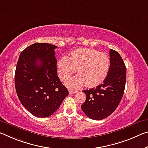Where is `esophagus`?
<instances>
[{
  "label": "esophagus",
  "instance_id": "1",
  "mask_svg": "<svg viewBox=\"0 0 148 148\" xmlns=\"http://www.w3.org/2000/svg\"><path fill=\"white\" fill-rule=\"evenodd\" d=\"M77 92H78V91H74V90H69V93H70V94H73V93H77Z\"/></svg>",
  "mask_w": 148,
  "mask_h": 148
}]
</instances>
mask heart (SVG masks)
I'll return each instance as SVG.
<instances>
[{"label":"heart","mask_w":148,"mask_h":148,"mask_svg":"<svg viewBox=\"0 0 148 148\" xmlns=\"http://www.w3.org/2000/svg\"><path fill=\"white\" fill-rule=\"evenodd\" d=\"M110 59L106 53L91 48H82L74 51L70 57L64 55L58 60L57 70L60 78L71 88H79L86 85L93 88L101 84L109 72Z\"/></svg>","instance_id":"obj_1"}]
</instances>
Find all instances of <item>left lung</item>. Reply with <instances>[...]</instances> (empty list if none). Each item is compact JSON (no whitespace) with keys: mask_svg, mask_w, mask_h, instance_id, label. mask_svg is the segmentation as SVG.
<instances>
[{"mask_svg":"<svg viewBox=\"0 0 148 148\" xmlns=\"http://www.w3.org/2000/svg\"><path fill=\"white\" fill-rule=\"evenodd\" d=\"M110 68L103 81L95 88L84 90L86 99L81 105L83 112L93 120H102L111 114L123 97L126 79V68L118 52L110 50Z\"/></svg>","mask_w":148,"mask_h":148,"instance_id":"1","label":"left lung"}]
</instances>
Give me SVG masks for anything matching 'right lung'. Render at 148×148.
<instances>
[{
	"label": "right lung",
	"mask_w": 148,
	"mask_h": 148,
	"mask_svg": "<svg viewBox=\"0 0 148 148\" xmlns=\"http://www.w3.org/2000/svg\"><path fill=\"white\" fill-rule=\"evenodd\" d=\"M57 46L36 43L20 53L15 72V88L21 103L37 117L52 115L69 95L57 75Z\"/></svg>",
	"instance_id": "add662e5"
}]
</instances>
